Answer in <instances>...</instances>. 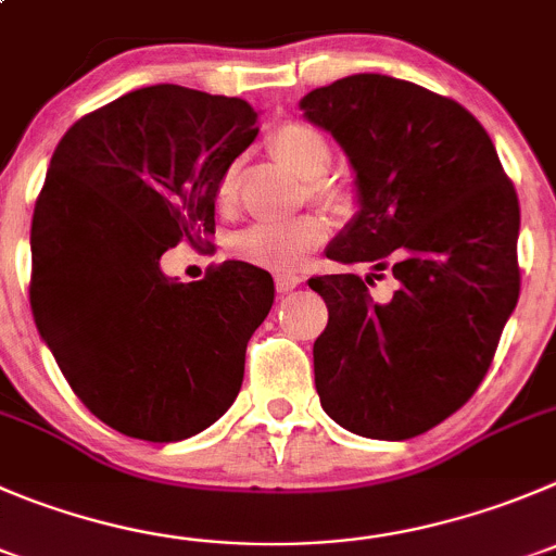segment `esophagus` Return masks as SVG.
I'll return each mask as SVG.
<instances>
[{"mask_svg": "<svg viewBox=\"0 0 556 556\" xmlns=\"http://www.w3.org/2000/svg\"><path fill=\"white\" fill-rule=\"evenodd\" d=\"M300 283H303V278L294 273H278L275 275V287H278V292H292V289H298Z\"/></svg>", "mask_w": 556, "mask_h": 556, "instance_id": "esophagus-1", "label": "esophagus"}]
</instances>
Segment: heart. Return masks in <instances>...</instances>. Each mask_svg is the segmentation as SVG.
<instances>
[{
    "mask_svg": "<svg viewBox=\"0 0 556 556\" xmlns=\"http://www.w3.org/2000/svg\"><path fill=\"white\" fill-rule=\"evenodd\" d=\"M269 147L298 177L308 179L311 190L321 202L338 204L343 199L341 190L321 179L332 163V144L319 128L308 123H283L269 134ZM237 185H240V166H229L218 179L215 188V199L220 207H229L237 195ZM330 237V224L319 215H300V218L287 220V224H253L248 229L237 231L231 237V251L237 256L248 258V262L269 264L278 269H292L325 245Z\"/></svg>",
    "mask_w": 556,
    "mask_h": 556,
    "instance_id": "b5f03b06",
    "label": "heart"
}]
</instances>
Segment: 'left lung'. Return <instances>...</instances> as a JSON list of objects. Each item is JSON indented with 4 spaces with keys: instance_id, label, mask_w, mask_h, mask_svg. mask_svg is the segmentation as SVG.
<instances>
[{
    "instance_id": "obj_1",
    "label": "left lung",
    "mask_w": 556,
    "mask_h": 556,
    "mask_svg": "<svg viewBox=\"0 0 556 556\" xmlns=\"http://www.w3.org/2000/svg\"><path fill=\"white\" fill-rule=\"evenodd\" d=\"M354 172L357 213L327 245L374 273L311 278L330 319L314 343L321 409L368 440H409L478 390L519 303V195L456 100L357 73L300 100ZM390 266L394 298L367 292Z\"/></svg>"
}]
</instances>
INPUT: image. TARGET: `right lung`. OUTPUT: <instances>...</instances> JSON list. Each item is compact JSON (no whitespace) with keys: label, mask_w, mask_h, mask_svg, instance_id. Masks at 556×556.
Returning a JSON list of instances; mask_svg holds the SVG:
<instances>
[{"label":"right lung","mask_w":556,"mask_h":556,"mask_svg":"<svg viewBox=\"0 0 556 556\" xmlns=\"http://www.w3.org/2000/svg\"><path fill=\"white\" fill-rule=\"evenodd\" d=\"M256 116L240 98L155 84L81 116L51 155L31 215V314L73 393L125 437L188 440L240 393L273 278L231 258L179 283L161 256L215 235V188Z\"/></svg>","instance_id":"right-lung-1"}]
</instances>
